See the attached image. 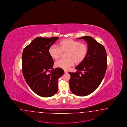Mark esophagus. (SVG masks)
<instances>
[{"mask_svg":"<svg viewBox=\"0 0 127 127\" xmlns=\"http://www.w3.org/2000/svg\"><path fill=\"white\" fill-rule=\"evenodd\" d=\"M64 72H65V73H67L68 72V71L67 70H64Z\"/></svg>","mask_w":127,"mask_h":127,"instance_id":"1","label":"esophagus"}]
</instances>
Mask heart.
I'll list each match as a JSON object with an SVG mask.
<instances>
[{"mask_svg": "<svg viewBox=\"0 0 127 127\" xmlns=\"http://www.w3.org/2000/svg\"><path fill=\"white\" fill-rule=\"evenodd\" d=\"M88 51L86 44L71 39H65L58 43V47L55 45L50 46L48 52L50 57L56 60L65 53L66 59L57 62L55 65L56 67L67 69L74 63L79 65L83 62L88 55Z\"/></svg>", "mask_w": 127, "mask_h": 127, "instance_id": "obj_1", "label": "heart"}]
</instances>
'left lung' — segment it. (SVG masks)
Instances as JSON below:
<instances>
[{
  "label": "left lung",
  "instance_id": "left-lung-1",
  "mask_svg": "<svg viewBox=\"0 0 127 127\" xmlns=\"http://www.w3.org/2000/svg\"><path fill=\"white\" fill-rule=\"evenodd\" d=\"M88 44V53L83 62L76 66L75 73L70 72V91L76 95L88 96L98 87L107 67V53L104 47L92 37H82Z\"/></svg>",
  "mask_w": 127,
  "mask_h": 127
}]
</instances>
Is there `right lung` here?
Here are the masks:
<instances>
[{
  "instance_id": "obj_1",
  "label": "right lung",
  "mask_w": 127,
  "mask_h": 127,
  "mask_svg": "<svg viewBox=\"0 0 127 127\" xmlns=\"http://www.w3.org/2000/svg\"><path fill=\"white\" fill-rule=\"evenodd\" d=\"M58 39V37H37L23 52L24 77L31 90L42 97H50L57 93L58 80L64 74L62 68H53V60L48 52Z\"/></svg>"
}]
</instances>
